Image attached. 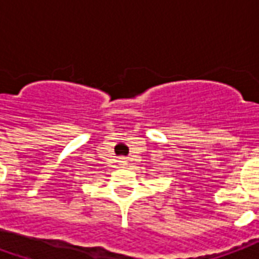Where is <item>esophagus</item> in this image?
I'll list each match as a JSON object with an SVG mask.
<instances>
[{
	"mask_svg": "<svg viewBox=\"0 0 259 259\" xmlns=\"http://www.w3.org/2000/svg\"><path fill=\"white\" fill-rule=\"evenodd\" d=\"M120 165H127V158H120Z\"/></svg>",
	"mask_w": 259,
	"mask_h": 259,
	"instance_id": "esophagus-1",
	"label": "esophagus"
}]
</instances>
